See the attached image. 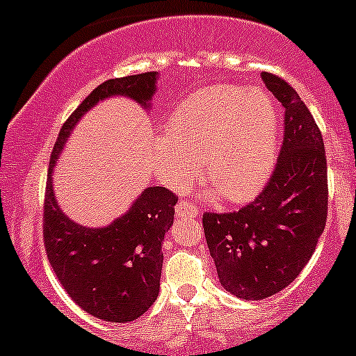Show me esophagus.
<instances>
[{
  "label": "esophagus",
  "mask_w": 356,
  "mask_h": 356,
  "mask_svg": "<svg viewBox=\"0 0 356 356\" xmlns=\"http://www.w3.org/2000/svg\"><path fill=\"white\" fill-rule=\"evenodd\" d=\"M175 214L179 218H195L199 214V207L192 202L179 201L177 206H175Z\"/></svg>",
  "instance_id": "1"
}]
</instances>
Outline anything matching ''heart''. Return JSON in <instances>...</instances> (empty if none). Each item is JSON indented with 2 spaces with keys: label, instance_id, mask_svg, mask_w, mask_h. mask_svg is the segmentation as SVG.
I'll list each match as a JSON object with an SVG mask.
<instances>
[{
  "label": "heart",
  "instance_id": "obj_1",
  "mask_svg": "<svg viewBox=\"0 0 356 356\" xmlns=\"http://www.w3.org/2000/svg\"><path fill=\"white\" fill-rule=\"evenodd\" d=\"M280 113L269 93L236 83L192 92L175 107L167 132L155 138V170L174 187L201 172L227 202L259 194L275 167Z\"/></svg>",
  "mask_w": 356,
  "mask_h": 356
}]
</instances>
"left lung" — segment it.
<instances>
[{
    "instance_id": "left-lung-1",
    "label": "left lung",
    "mask_w": 356,
    "mask_h": 356,
    "mask_svg": "<svg viewBox=\"0 0 356 356\" xmlns=\"http://www.w3.org/2000/svg\"><path fill=\"white\" fill-rule=\"evenodd\" d=\"M264 85L284 107V137L261 194L236 212H206L204 234L220 284L243 300H264L303 271L328 212V175L320 129L296 90L273 73Z\"/></svg>"
}]
</instances>
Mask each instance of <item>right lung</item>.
<instances>
[{
    "instance_id": "add662e5",
    "label": "right lung",
    "mask_w": 356,
    "mask_h": 356,
    "mask_svg": "<svg viewBox=\"0 0 356 356\" xmlns=\"http://www.w3.org/2000/svg\"><path fill=\"white\" fill-rule=\"evenodd\" d=\"M157 72L107 80L79 105L61 127L53 147L43 206L44 251L68 296L83 312L110 323L142 316L159 296L162 241L174 222L177 195L165 187H147L124 216L105 227L76 224L60 209L51 174L65 142L83 113L102 100L124 95L150 107Z\"/></svg>"
}]
</instances>
